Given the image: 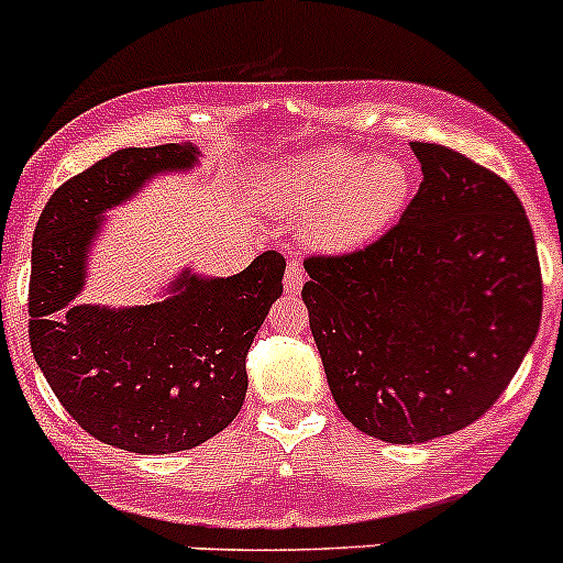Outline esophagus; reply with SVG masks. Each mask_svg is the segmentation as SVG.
<instances>
[{
	"label": "esophagus",
	"instance_id": "1",
	"mask_svg": "<svg viewBox=\"0 0 563 563\" xmlns=\"http://www.w3.org/2000/svg\"><path fill=\"white\" fill-rule=\"evenodd\" d=\"M302 283H305L302 264H299V261H288V266H286V280H283V288H286V294H299V288H302Z\"/></svg>",
	"mask_w": 563,
	"mask_h": 563
}]
</instances>
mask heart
Wrapping results in <instances>:
<instances>
[{"instance_id":"1","label":"heart","mask_w":563,"mask_h":563,"mask_svg":"<svg viewBox=\"0 0 563 563\" xmlns=\"http://www.w3.org/2000/svg\"><path fill=\"white\" fill-rule=\"evenodd\" d=\"M280 214L308 220L310 242L321 250H352L379 236L409 195L407 167L390 156L368 159L346 148L297 156L266 178Z\"/></svg>"}]
</instances>
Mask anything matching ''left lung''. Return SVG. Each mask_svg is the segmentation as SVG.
Here are the masks:
<instances>
[{
  "label": "left lung",
  "mask_w": 563,
  "mask_h": 563,
  "mask_svg": "<svg viewBox=\"0 0 563 563\" xmlns=\"http://www.w3.org/2000/svg\"><path fill=\"white\" fill-rule=\"evenodd\" d=\"M418 192L352 253L308 255L302 299L338 409L385 443L471 427L509 387L542 321V269L515 189L412 143Z\"/></svg>",
  "instance_id": "obj_1"
}]
</instances>
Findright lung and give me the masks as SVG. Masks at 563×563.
<instances>
[{
  "label": "right lung",
  "instance_id": "add662e5",
  "mask_svg": "<svg viewBox=\"0 0 563 563\" xmlns=\"http://www.w3.org/2000/svg\"><path fill=\"white\" fill-rule=\"evenodd\" d=\"M192 145L123 148L68 178L32 236L30 346L70 418L134 454H173L231 423L247 393V352L283 294L275 250L222 280L184 277L176 297L143 308L68 305L85 277L98 214L159 170L189 167Z\"/></svg>",
  "mask_w": 563,
  "mask_h": 563
}]
</instances>
